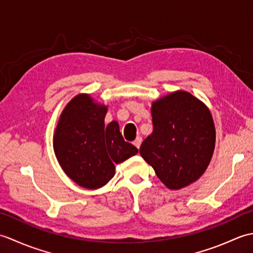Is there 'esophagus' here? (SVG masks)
Listing matches in <instances>:
<instances>
[{
  "instance_id": "obj_1",
  "label": "esophagus",
  "mask_w": 253,
  "mask_h": 253,
  "mask_svg": "<svg viewBox=\"0 0 253 253\" xmlns=\"http://www.w3.org/2000/svg\"><path fill=\"white\" fill-rule=\"evenodd\" d=\"M141 142H142V138L141 137H137L136 138V140L133 141V144H135V147L136 148H140V146H141Z\"/></svg>"
}]
</instances>
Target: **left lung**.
<instances>
[{"label": "left lung", "instance_id": "8db88e82", "mask_svg": "<svg viewBox=\"0 0 253 253\" xmlns=\"http://www.w3.org/2000/svg\"><path fill=\"white\" fill-rule=\"evenodd\" d=\"M153 132L140 154L169 189L200 178L212 159L215 127L208 107L186 91H175L152 103Z\"/></svg>", "mask_w": 253, "mask_h": 253}]
</instances>
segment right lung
I'll return each mask as SVG.
<instances>
[{"mask_svg":"<svg viewBox=\"0 0 253 253\" xmlns=\"http://www.w3.org/2000/svg\"><path fill=\"white\" fill-rule=\"evenodd\" d=\"M107 107L89 94H78L65 106L56 126L53 148L69 178L87 189L106 185L115 165L137 154L138 149L124 140L118 123L105 127Z\"/></svg>","mask_w":253,"mask_h":253,"instance_id":"obj_1","label":"right lung"}]
</instances>
